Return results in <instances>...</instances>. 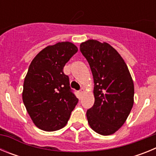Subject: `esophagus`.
<instances>
[{
	"mask_svg": "<svg viewBox=\"0 0 156 156\" xmlns=\"http://www.w3.org/2000/svg\"><path fill=\"white\" fill-rule=\"evenodd\" d=\"M79 93L80 94H83L84 93V89H83V88H81L80 90H79Z\"/></svg>",
	"mask_w": 156,
	"mask_h": 156,
	"instance_id": "obj_1",
	"label": "esophagus"
}]
</instances>
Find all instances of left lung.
Segmentation results:
<instances>
[{
	"label": "left lung",
	"instance_id": "1",
	"mask_svg": "<svg viewBox=\"0 0 156 156\" xmlns=\"http://www.w3.org/2000/svg\"><path fill=\"white\" fill-rule=\"evenodd\" d=\"M80 49L94 83V104L87 111L88 123L99 134H112L123 125L133 107L131 76L120 55L107 43L89 40Z\"/></svg>",
	"mask_w": 156,
	"mask_h": 156
}]
</instances>
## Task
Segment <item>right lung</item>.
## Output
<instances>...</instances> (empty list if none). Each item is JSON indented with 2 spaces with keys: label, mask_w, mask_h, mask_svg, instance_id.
Here are the masks:
<instances>
[{
  "label": "right lung",
  "mask_w": 156,
  "mask_h": 156,
  "mask_svg": "<svg viewBox=\"0 0 156 156\" xmlns=\"http://www.w3.org/2000/svg\"><path fill=\"white\" fill-rule=\"evenodd\" d=\"M77 51L72 43L59 42L43 49L30 63L23 83V103L34 124L44 131L64 127L78 103L63 72Z\"/></svg>",
  "instance_id": "right-lung-1"
}]
</instances>
